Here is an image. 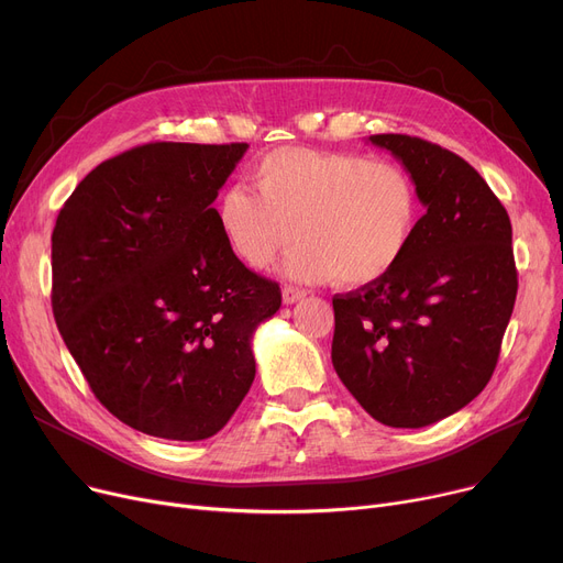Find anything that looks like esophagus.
Masks as SVG:
<instances>
[{
	"instance_id": "34e87169",
	"label": "esophagus",
	"mask_w": 563,
	"mask_h": 563,
	"mask_svg": "<svg viewBox=\"0 0 563 563\" xmlns=\"http://www.w3.org/2000/svg\"><path fill=\"white\" fill-rule=\"evenodd\" d=\"M303 297H306V289L291 287V285H285V287H283V303H285V306L297 303V301H301Z\"/></svg>"
}]
</instances>
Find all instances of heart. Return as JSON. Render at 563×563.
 Listing matches in <instances>:
<instances>
[{
    "label": "heart",
    "mask_w": 563,
    "mask_h": 563,
    "mask_svg": "<svg viewBox=\"0 0 563 563\" xmlns=\"http://www.w3.org/2000/svg\"><path fill=\"white\" fill-rule=\"evenodd\" d=\"M255 194L221 191L214 217L232 255L266 269L294 240L285 274L303 283L340 278L365 287L390 276L420 225L408 173L365 155L278 147L253 170Z\"/></svg>",
    "instance_id": "obj_1"
}]
</instances>
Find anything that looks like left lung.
<instances>
[{
  "mask_svg": "<svg viewBox=\"0 0 563 563\" xmlns=\"http://www.w3.org/2000/svg\"><path fill=\"white\" fill-rule=\"evenodd\" d=\"M424 205L397 269L333 299V367L374 420L420 429L475 399L514 312L511 221L459 155L408 134H374Z\"/></svg>",
  "mask_w": 563,
  "mask_h": 563,
  "instance_id": "8db88e82",
  "label": "left lung"
}]
</instances>
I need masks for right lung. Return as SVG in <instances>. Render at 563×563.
<instances>
[{
	"label": "right lung",
	"instance_id": "1",
	"mask_svg": "<svg viewBox=\"0 0 563 563\" xmlns=\"http://www.w3.org/2000/svg\"><path fill=\"white\" fill-rule=\"evenodd\" d=\"M249 143L157 141L96 166L52 232V310L100 404L166 440L221 431L280 287L236 260L212 202Z\"/></svg>",
	"mask_w": 563,
	"mask_h": 563
}]
</instances>
